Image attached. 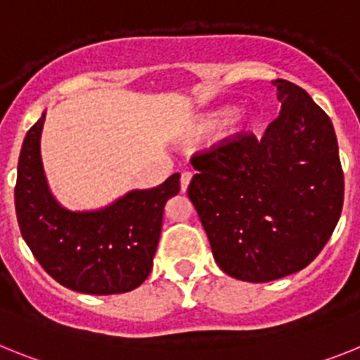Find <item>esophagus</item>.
<instances>
[{
    "instance_id": "1",
    "label": "esophagus",
    "mask_w": 360,
    "mask_h": 360,
    "mask_svg": "<svg viewBox=\"0 0 360 360\" xmlns=\"http://www.w3.org/2000/svg\"><path fill=\"white\" fill-rule=\"evenodd\" d=\"M191 178H193V173H191V171H184L182 176H180V189H182V193H186L187 191V186H189Z\"/></svg>"
}]
</instances>
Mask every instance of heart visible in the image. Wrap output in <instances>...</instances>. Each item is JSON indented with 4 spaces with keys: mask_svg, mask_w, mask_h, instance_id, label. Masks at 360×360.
Segmentation results:
<instances>
[{
    "mask_svg": "<svg viewBox=\"0 0 360 360\" xmlns=\"http://www.w3.org/2000/svg\"><path fill=\"white\" fill-rule=\"evenodd\" d=\"M221 122H224V128L227 135H238V133L249 131L254 126V111L250 108H241V110H234L231 106L214 108V110L203 111L200 115L193 117L187 122V131H209V129L216 128Z\"/></svg>",
    "mask_w": 360,
    "mask_h": 360,
    "instance_id": "1",
    "label": "heart"
}]
</instances>
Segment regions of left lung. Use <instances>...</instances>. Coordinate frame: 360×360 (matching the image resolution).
I'll return each mask as SVG.
<instances>
[{
	"instance_id": "left-lung-1",
	"label": "left lung",
	"mask_w": 360,
	"mask_h": 360,
	"mask_svg": "<svg viewBox=\"0 0 360 360\" xmlns=\"http://www.w3.org/2000/svg\"><path fill=\"white\" fill-rule=\"evenodd\" d=\"M279 117L262 141H221L191 164L187 196L225 274L266 283L303 270L332 236L345 174L330 117L310 95L276 79Z\"/></svg>"
}]
</instances>
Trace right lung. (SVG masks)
<instances>
[{
  "mask_svg": "<svg viewBox=\"0 0 360 360\" xmlns=\"http://www.w3.org/2000/svg\"><path fill=\"white\" fill-rule=\"evenodd\" d=\"M41 115L23 141L14 189L21 236L46 272L70 290L124 294L153 269L165 202L180 191V174L151 189H133L110 205L72 211L50 191L41 160Z\"/></svg>",
  "mask_w": 360,
  "mask_h": 360,
  "instance_id": "add662e5",
  "label": "right lung"
}]
</instances>
